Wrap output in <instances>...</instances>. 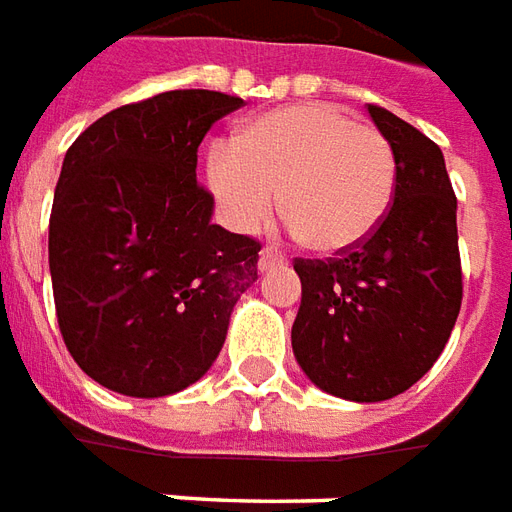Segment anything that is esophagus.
I'll use <instances>...</instances> for the list:
<instances>
[{"label":"esophagus","instance_id":"1","mask_svg":"<svg viewBox=\"0 0 512 512\" xmlns=\"http://www.w3.org/2000/svg\"><path fill=\"white\" fill-rule=\"evenodd\" d=\"M275 264H284V253L278 248H273V245H264L262 253H259V270H270V267H275Z\"/></svg>","mask_w":512,"mask_h":512}]
</instances>
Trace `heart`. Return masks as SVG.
Here are the masks:
<instances>
[{
	"label": "heart",
	"instance_id": "b5f03b06",
	"mask_svg": "<svg viewBox=\"0 0 512 512\" xmlns=\"http://www.w3.org/2000/svg\"><path fill=\"white\" fill-rule=\"evenodd\" d=\"M209 184L242 231L278 204L292 231L322 253L361 245L389 215L397 157L389 137L336 104H292L248 121L234 143H217Z\"/></svg>",
	"mask_w": 512,
	"mask_h": 512
}]
</instances>
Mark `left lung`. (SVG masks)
Here are the masks:
<instances>
[{"label": "left lung", "mask_w": 512, "mask_h": 512, "mask_svg": "<svg viewBox=\"0 0 512 512\" xmlns=\"http://www.w3.org/2000/svg\"><path fill=\"white\" fill-rule=\"evenodd\" d=\"M397 157L389 215L361 245L295 259L303 300L292 350L314 386L353 402L411 389L458 320V198L441 148L378 104L366 107Z\"/></svg>", "instance_id": "obj_1"}]
</instances>
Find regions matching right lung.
<instances>
[{
	"label": "right lung",
	"mask_w": 512,
	"mask_h": 512,
	"mask_svg": "<svg viewBox=\"0 0 512 512\" xmlns=\"http://www.w3.org/2000/svg\"><path fill=\"white\" fill-rule=\"evenodd\" d=\"M242 107L168 90L90 123L65 151L49 217L54 311L68 353L104 389L165 397L204 378L262 242L212 223L198 146Z\"/></svg>",
	"instance_id": "1"
}]
</instances>
